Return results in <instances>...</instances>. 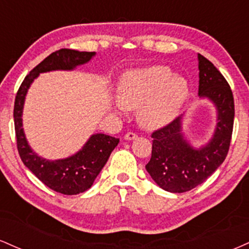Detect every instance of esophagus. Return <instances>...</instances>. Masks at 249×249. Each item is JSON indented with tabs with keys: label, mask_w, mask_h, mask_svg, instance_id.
Wrapping results in <instances>:
<instances>
[{
	"label": "esophagus",
	"mask_w": 249,
	"mask_h": 249,
	"mask_svg": "<svg viewBox=\"0 0 249 249\" xmlns=\"http://www.w3.org/2000/svg\"><path fill=\"white\" fill-rule=\"evenodd\" d=\"M137 137H138V136H137L136 133H133V132H127V133L124 136V138L126 139V141H133V139H136Z\"/></svg>",
	"instance_id": "obj_1"
}]
</instances>
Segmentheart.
Instances as JSON below:
<instances>
[{"instance_id":"1","label":"heart","mask_w":249,"mask_h":249,"mask_svg":"<svg viewBox=\"0 0 249 249\" xmlns=\"http://www.w3.org/2000/svg\"><path fill=\"white\" fill-rule=\"evenodd\" d=\"M188 97L186 79L173 76L170 68L151 65L130 70L119 85L117 112L138 109V121L147 128L161 127L179 115Z\"/></svg>"}]
</instances>
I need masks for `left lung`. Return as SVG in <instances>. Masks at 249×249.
I'll return each instance as SVG.
<instances>
[{
    "instance_id": "obj_1",
    "label": "left lung",
    "mask_w": 249,
    "mask_h": 249,
    "mask_svg": "<svg viewBox=\"0 0 249 249\" xmlns=\"http://www.w3.org/2000/svg\"><path fill=\"white\" fill-rule=\"evenodd\" d=\"M199 97L215 105L218 117L212 139L200 148L191 146L181 132V116L151 134L152 156L146 171L159 187L182 193L202 184L225 160L234 124V98L221 72L198 53Z\"/></svg>"
}]
</instances>
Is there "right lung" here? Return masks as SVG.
Masks as SVG:
<instances>
[{
	"instance_id": "1",
	"label": "right lung",
	"mask_w": 249,
	"mask_h": 249,
	"mask_svg": "<svg viewBox=\"0 0 249 249\" xmlns=\"http://www.w3.org/2000/svg\"><path fill=\"white\" fill-rule=\"evenodd\" d=\"M95 55L96 53L71 49H61L53 53L25 76L17 91L14 105L17 150L22 161L43 184L67 196L83 193L92 186L111 152L118 145L119 139L104 133L92 134L82 150L69 158L58 160L42 158L31 150L22 127L24 99L30 84L39 73L53 70H73L78 65L88 63Z\"/></svg>"
}]
</instances>
